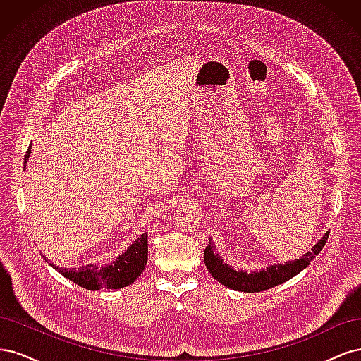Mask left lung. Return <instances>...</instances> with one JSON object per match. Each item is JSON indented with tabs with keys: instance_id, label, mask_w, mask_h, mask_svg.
Returning <instances> with one entry per match:
<instances>
[{
	"instance_id": "1",
	"label": "left lung",
	"mask_w": 361,
	"mask_h": 361,
	"mask_svg": "<svg viewBox=\"0 0 361 361\" xmlns=\"http://www.w3.org/2000/svg\"><path fill=\"white\" fill-rule=\"evenodd\" d=\"M330 231L326 232L319 241L310 251H307L302 257L289 260L286 264L280 265H271L265 269L255 271V272H247L243 269H235L233 267L227 265L223 262V259L215 253V247L211 243L204 248V265L207 271L211 272V276L220 281L221 285L239 290V292H262L274 288L281 283L288 281L293 276H297L300 271H302L307 267L310 262L321 253L324 248L326 239H329Z\"/></svg>"
}]
</instances>
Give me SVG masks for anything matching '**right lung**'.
Masks as SVG:
<instances>
[{"label": "right lung", "instance_id": "right-lung-1", "mask_svg": "<svg viewBox=\"0 0 361 361\" xmlns=\"http://www.w3.org/2000/svg\"><path fill=\"white\" fill-rule=\"evenodd\" d=\"M31 154V145L25 154V161ZM47 262L48 259L43 257ZM147 264V233L141 235L137 241L133 243L125 253L117 256L110 265L97 267V265H85L81 268L63 269L56 265L49 264L56 268L60 274L66 279L72 280L75 285H78L89 290H99V289H120L129 286L134 283L138 276L143 272Z\"/></svg>", "mask_w": 361, "mask_h": 361}]
</instances>
